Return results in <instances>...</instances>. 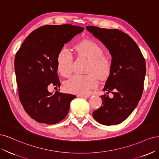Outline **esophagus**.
I'll list each match as a JSON object with an SVG mask.
<instances>
[{
	"label": "esophagus",
	"instance_id": "esophagus-1",
	"mask_svg": "<svg viewBox=\"0 0 159 159\" xmlns=\"http://www.w3.org/2000/svg\"><path fill=\"white\" fill-rule=\"evenodd\" d=\"M79 97H83V98H89V95H86V94H79L78 95Z\"/></svg>",
	"mask_w": 159,
	"mask_h": 159
}]
</instances>
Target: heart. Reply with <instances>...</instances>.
Here are the masks:
<instances>
[{
	"mask_svg": "<svg viewBox=\"0 0 159 159\" xmlns=\"http://www.w3.org/2000/svg\"><path fill=\"white\" fill-rule=\"evenodd\" d=\"M79 55H84L90 60L89 72H94L102 79L109 75L111 70V62L104 55V49L96 42L92 40H83L76 45ZM73 55L66 47L61 48L57 55V66L61 75L68 76L72 73ZM98 85V79L94 73L88 75L76 74L66 80L65 89L69 93L76 94H86Z\"/></svg>",
	"mask_w": 159,
	"mask_h": 159,
	"instance_id": "heart-1",
	"label": "heart"
}]
</instances>
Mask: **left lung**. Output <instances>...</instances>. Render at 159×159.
Here are the masks:
<instances>
[{
  "label": "left lung",
  "instance_id": "1",
  "mask_svg": "<svg viewBox=\"0 0 159 159\" xmlns=\"http://www.w3.org/2000/svg\"><path fill=\"white\" fill-rule=\"evenodd\" d=\"M98 39L111 55V70L100 96L102 106L93 111L96 121L105 125L119 124L135 110L141 98L146 73L145 60L137 43L119 30L86 27Z\"/></svg>",
  "mask_w": 159,
  "mask_h": 159
}]
</instances>
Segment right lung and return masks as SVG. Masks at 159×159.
Masks as SVG:
<instances>
[{"mask_svg":"<svg viewBox=\"0 0 159 159\" xmlns=\"http://www.w3.org/2000/svg\"><path fill=\"white\" fill-rule=\"evenodd\" d=\"M84 28L69 24L45 25L25 38L16 54L14 69L19 99L26 113L41 124H55L67 115L76 96L56 91L59 87L57 57L60 49Z\"/></svg>","mask_w":159,"mask_h":159,"instance_id":"obj_1","label":"right lung"}]
</instances>
